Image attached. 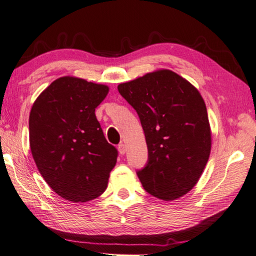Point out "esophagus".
Returning a JSON list of instances; mask_svg holds the SVG:
<instances>
[{
  "instance_id": "34e87169",
  "label": "esophagus",
  "mask_w": 256,
  "mask_h": 256,
  "mask_svg": "<svg viewBox=\"0 0 256 256\" xmlns=\"http://www.w3.org/2000/svg\"><path fill=\"white\" fill-rule=\"evenodd\" d=\"M118 150H119L120 154H124L126 152V146L124 145V144H120L119 147H118Z\"/></svg>"
}]
</instances>
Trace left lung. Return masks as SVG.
Returning <instances> with one entry per match:
<instances>
[{
    "label": "left lung",
    "mask_w": 256,
    "mask_h": 256,
    "mask_svg": "<svg viewBox=\"0 0 256 256\" xmlns=\"http://www.w3.org/2000/svg\"><path fill=\"white\" fill-rule=\"evenodd\" d=\"M140 116L148 163L137 176L145 190L163 201L188 194L204 171L212 147L206 102L196 86L168 69L118 85Z\"/></svg>",
    "instance_id": "left-lung-1"
}]
</instances>
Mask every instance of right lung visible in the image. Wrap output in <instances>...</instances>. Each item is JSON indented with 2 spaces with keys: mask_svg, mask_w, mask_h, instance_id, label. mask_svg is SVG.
Returning <instances> with one entry per match:
<instances>
[{
  "mask_svg": "<svg viewBox=\"0 0 256 256\" xmlns=\"http://www.w3.org/2000/svg\"><path fill=\"white\" fill-rule=\"evenodd\" d=\"M108 93V85L64 76L52 82L32 104V156L48 185L68 201L100 196L116 163V149L104 138L95 116Z\"/></svg>",
  "mask_w": 256,
  "mask_h": 256,
  "instance_id": "1",
  "label": "right lung"
}]
</instances>
